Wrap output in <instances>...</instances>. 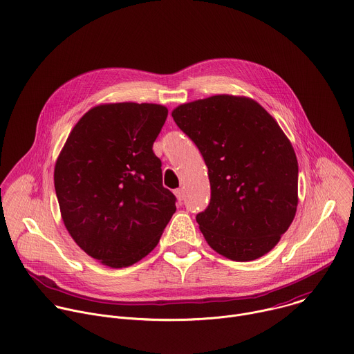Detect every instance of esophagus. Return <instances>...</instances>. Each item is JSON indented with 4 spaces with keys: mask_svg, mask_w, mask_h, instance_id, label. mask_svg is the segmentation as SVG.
I'll list each match as a JSON object with an SVG mask.
<instances>
[{
    "mask_svg": "<svg viewBox=\"0 0 354 354\" xmlns=\"http://www.w3.org/2000/svg\"><path fill=\"white\" fill-rule=\"evenodd\" d=\"M175 196H176V198L179 200V201H182V200H185V190L182 189V187H179V189H176L175 190Z\"/></svg>",
    "mask_w": 354,
    "mask_h": 354,
    "instance_id": "34e87169",
    "label": "esophagus"
}]
</instances>
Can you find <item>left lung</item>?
Listing matches in <instances>:
<instances>
[{"instance_id": "1", "label": "left lung", "mask_w": 354, "mask_h": 354, "mask_svg": "<svg viewBox=\"0 0 354 354\" xmlns=\"http://www.w3.org/2000/svg\"><path fill=\"white\" fill-rule=\"evenodd\" d=\"M209 168L210 203L196 221L220 255L255 261L294 220L298 162L277 122L254 99L216 95L174 109Z\"/></svg>"}]
</instances>
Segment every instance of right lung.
Here are the masks:
<instances>
[{"mask_svg":"<svg viewBox=\"0 0 354 354\" xmlns=\"http://www.w3.org/2000/svg\"><path fill=\"white\" fill-rule=\"evenodd\" d=\"M167 116L156 104L95 106L57 158L55 189L64 225L84 252L109 268L147 257L176 210L153 151Z\"/></svg>","mask_w":354,"mask_h":354,"instance_id":"right-lung-1","label":"right lung"}]
</instances>
